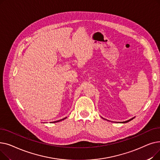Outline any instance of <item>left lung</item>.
<instances>
[{
  "label": "left lung",
  "mask_w": 160,
  "mask_h": 160,
  "mask_svg": "<svg viewBox=\"0 0 160 160\" xmlns=\"http://www.w3.org/2000/svg\"><path fill=\"white\" fill-rule=\"evenodd\" d=\"M102 119H104V118H103V117H102ZM134 118H135V117H132V119H129V120H128V121H123V122H121V123H126V122H128L130 121L131 120H132V119H134ZM105 120H106V119H105ZM107 121H108V120H107Z\"/></svg>",
  "instance_id": "8db88e82"
}]
</instances>
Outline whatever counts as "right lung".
I'll return each instance as SVG.
<instances>
[{
    "mask_svg": "<svg viewBox=\"0 0 160 160\" xmlns=\"http://www.w3.org/2000/svg\"><path fill=\"white\" fill-rule=\"evenodd\" d=\"M66 118H67V117H65V118H63V119H61V120H59V121H54V122H59V121H62V120L65 119Z\"/></svg>",
    "mask_w": 160,
    "mask_h": 160,
    "instance_id": "1",
    "label": "right lung"
}]
</instances>
